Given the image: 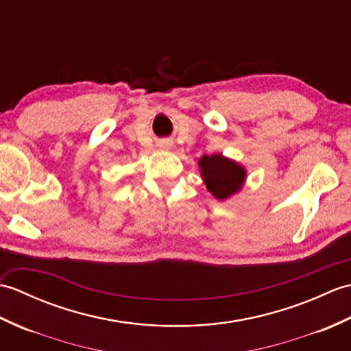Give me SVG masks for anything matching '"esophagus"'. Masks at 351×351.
<instances>
[{
	"mask_svg": "<svg viewBox=\"0 0 351 351\" xmlns=\"http://www.w3.org/2000/svg\"><path fill=\"white\" fill-rule=\"evenodd\" d=\"M160 147H162V149H169V147H170V145L167 143V141H162V143L160 145Z\"/></svg>",
	"mask_w": 351,
	"mask_h": 351,
	"instance_id": "esophagus-1",
	"label": "esophagus"
}]
</instances>
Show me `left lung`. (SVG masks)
Masks as SVG:
<instances>
[{"label": "left lung", "mask_w": 351, "mask_h": 351, "mask_svg": "<svg viewBox=\"0 0 351 351\" xmlns=\"http://www.w3.org/2000/svg\"><path fill=\"white\" fill-rule=\"evenodd\" d=\"M197 164L206 190L217 200H228L238 195L247 180V170L243 164L223 154H205L200 156Z\"/></svg>", "instance_id": "left-lung-1"}]
</instances>
